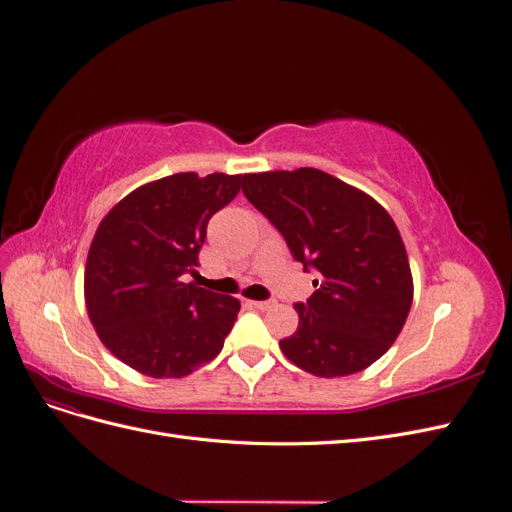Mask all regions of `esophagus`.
<instances>
[{
    "label": "esophagus",
    "mask_w": 512,
    "mask_h": 512,
    "mask_svg": "<svg viewBox=\"0 0 512 512\" xmlns=\"http://www.w3.org/2000/svg\"><path fill=\"white\" fill-rule=\"evenodd\" d=\"M252 305L256 309H262V312H265V309H271L275 305V301H252Z\"/></svg>",
    "instance_id": "esophagus-1"
}]
</instances>
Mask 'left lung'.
Instances as JSON below:
<instances>
[{
    "label": "left lung",
    "instance_id": "obj_1",
    "mask_svg": "<svg viewBox=\"0 0 512 512\" xmlns=\"http://www.w3.org/2000/svg\"><path fill=\"white\" fill-rule=\"evenodd\" d=\"M243 194L282 232L316 292L297 303L286 359L320 378L363 371L391 348L412 305V273L391 215L318 168L243 175Z\"/></svg>",
    "mask_w": 512,
    "mask_h": 512
}]
</instances>
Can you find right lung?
<instances>
[{
    "mask_svg": "<svg viewBox=\"0 0 512 512\" xmlns=\"http://www.w3.org/2000/svg\"><path fill=\"white\" fill-rule=\"evenodd\" d=\"M243 175L177 173L130 192L91 241L85 303L100 342L149 378H183L220 354L241 303L185 284L213 213Z\"/></svg>",
    "mask_w": 512,
    "mask_h": 512,
    "instance_id": "obj_1",
    "label": "right lung"
}]
</instances>
